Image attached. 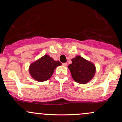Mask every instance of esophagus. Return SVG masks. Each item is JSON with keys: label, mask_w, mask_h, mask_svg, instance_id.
I'll list each match as a JSON object with an SVG mask.
<instances>
[{"label": "esophagus", "mask_w": 122, "mask_h": 122, "mask_svg": "<svg viewBox=\"0 0 122 122\" xmlns=\"http://www.w3.org/2000/svg\"><path fill=\"white\" fill-rule=\"evenodd\" d=\"M62 65L63 66H65L67 65V63H66V62H65V63H62Z\"/></svg>", "instance_id": "34e87169"}]
</instances>
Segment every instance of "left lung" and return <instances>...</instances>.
Wrapping results in <instances>:
<instances>
[{
  "label": "left lung",
  "mask_w": 122,
  "mask_h": 122,
  "mask_svg": "<svg viewBox=\"0 0 122 122\" xmlns=\"http://www.w3.org/2000/svg\"><path fill=\"white\" fill-rule=\"evenodd\" d=\"M72 61L68 68L74 80L82 84L88 83L93 77L96 72L94 64L79 56L72 59Z\"/></svg>",
  "instance_id": "1"
}]
</instances>
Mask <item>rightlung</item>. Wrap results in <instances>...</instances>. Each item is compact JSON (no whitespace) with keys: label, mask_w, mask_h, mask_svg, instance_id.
Listing matches in <instances>:
<instances>
[{"label":"right lung","mask_w":122,"mask_h":122,"mask_svg":"<svg viewBox=\"0 0 122 122\" xmlns=\"http://www.w3.org/2000/svg\"><path fill=\"white\" fill-rule=\"evenodd\" d=\"M60 65L61 63L59 61H54L49 55H45L30 64L29 73L36 80L45 81L51 77L54 69Z\"/></svg>","instance_id":"obj_1"}]
</instances>
